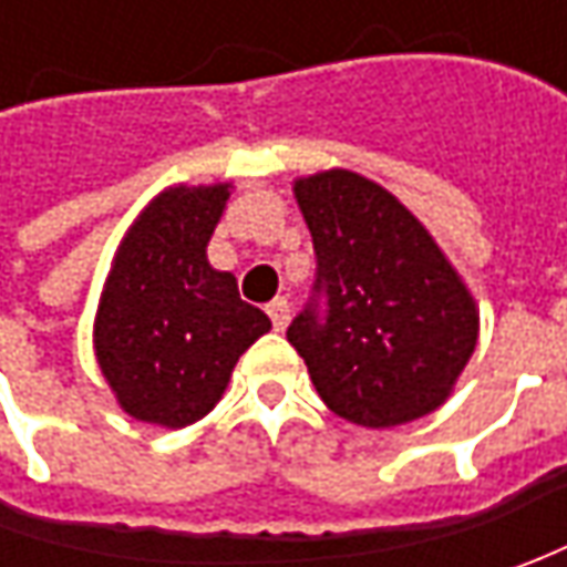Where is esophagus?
I'll return each instance as SVG.
<instances>
[{"label":"esophagus","mask_w":567,"mask_h":567,"mask_svg":"<svg viewBox=\"0 0 567 567\" xmlns=\"http://www.w3.org/2000/svg\"><path fill=\"white\" fill-rule=\"evenodd\" d=\"M268 316H271L274 331H284L287 328V321H290V302L284 299V296H277L268 302Z\"/></svg>","instance_id":"1"}]
</instances>
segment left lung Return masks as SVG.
<instances>
[{
	"label": "left lung",
	"instance_id": "8db88e82",
	"mask_svg": "<svg viewBox=\"0 0 567 567\" xmlns=\"http://www.w3.org/2000/svg\"><path fill=\"white\" fill-rule=\"evenodd\" d=\"M316 284L287 340L318 398L369 429L420 420L464 372L480 318L435 239L372 179L328 169L296 183Z\"/></svg>",
	"mask_w": 567,
	"mask_h": 567
}]
</instances>
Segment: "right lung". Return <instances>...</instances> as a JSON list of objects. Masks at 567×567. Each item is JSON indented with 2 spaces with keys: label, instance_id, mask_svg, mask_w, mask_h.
<instances>
[{
  "label": "right lung",
  "instance_id": "obj_1",
  "mask_svg": "<svg viewBox=\"0 0 567 567\" xmlns=\"http://www.w3.org/2000/svg\"><path fill=\"white\" fill-rule=\"evenodd\" d=\"M229 186L166 188L125 233L100 296L94 347L122 410L183 429L214 410L236 360L271 318L207 265Z\"/></svg>",
  "mask_w": 567,
  "mask_h": 567
}]
</instances>
